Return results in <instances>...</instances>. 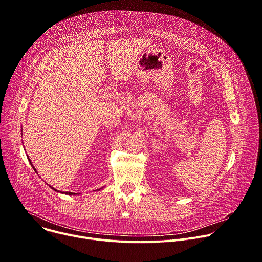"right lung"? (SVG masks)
Listing matches in <instances>:
<instances>
[{"mask_svg":"<svg viewBox=\"0 0 262 262\" xmlns=\"http://www.w3.org/2000/svg\"><path fill=\"white\" fill-rule=\"evenodd\" d=\"M28 158H29V157H28ZM29 162H30V164H31V165H32V163H31V161H30V159H29ZM32 167H33V169H34V171H35V172H37V171H36V169H35V168H34V166H33V165H32ZM49 185H50V184H49ZM50 188H51V189H53V190H54V191H55V192H58V193H62V194H65V195H70V196H72V195H78V194H77V193H70V192H60V191H58V190H56V189H55V188H53V186H51V185H50ZM99 190H102V188H101V189H99ZM99 190H98V191H99Z\"/></svg>","mask_w":262,"mask_h":262,"instance_id":"1","label":"right lung"}]
</instances>
